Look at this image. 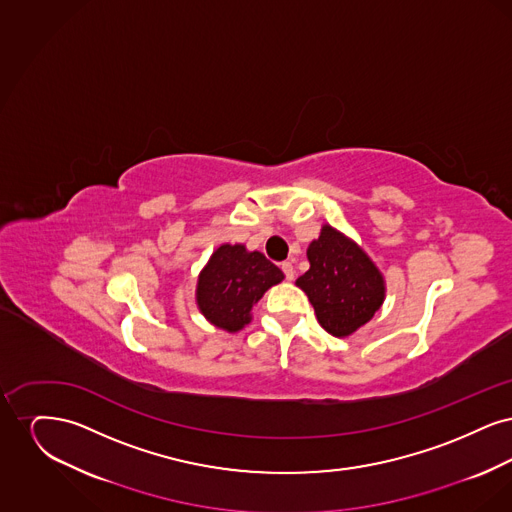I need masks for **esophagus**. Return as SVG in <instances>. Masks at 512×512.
<instances>
[{"mask_svg":"<svg viewBox=\"0 0 512 512\" xmlns=\"http://www.w3.org/2000/svg\"><path fill=\"white\" fill-rule=\"evenodd\" d=\"M280 268L284 270V274H286V278H288V280H293V278H295V268H293L290 261H284V263L280 265Z\"/></svg>","mask_w":512,"mask_h":512,"instance_id":"34e87169","label":"esophagus"}]
</instances>
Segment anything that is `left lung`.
I'll return each instance as SVG.
<instances>
[{
  "label": "left lung",
  "mask_w": 512,
  "mask_h": 512,
  "mask_svg": "<svg viewBox=\"0 0 512 512\" xmlns=\"http://www.w3.org/2000/svg\"><path fill=\"white\" fill-rule=\"evenodd\" d=\"M309 270L295 280L315 307L318 324L336 338H349L380 311L386 280L365 249L322 224L320 236L307 247Z\"/></svg>",
  "instance_id": "8db88e82"
}]
</instances>
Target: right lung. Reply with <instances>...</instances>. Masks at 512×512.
Instances as JSON below:
<instances>
[{
  "instance_id": "add662e5",
  "label": "right lung",
  "mask_w": 512,
  "mask_h": 512,
  "mask_svg": "<svg viewBox=\"0 0 512 512\" xmlns=\"http://www.w3.org/2000/svg\"><path fill=\"white\" fill-rule=\"evenodd\" d=\"M284 272L261 251L244 244H222L201 268L195 286V303L209 324L236 334L251 322V309Z\"/></svg>"
}]
</instances>
